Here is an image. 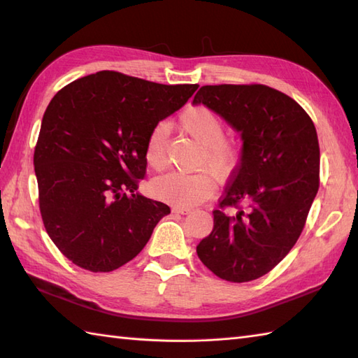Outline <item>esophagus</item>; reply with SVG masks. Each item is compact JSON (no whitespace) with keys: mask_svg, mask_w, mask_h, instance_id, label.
I'll list each match as a JSON object with an SVG mask.
<instances>
[{"mask_svg":"<svg viewBox=\"0 0 358 358\" xmlns=\"http://www.w3.org/2000/svg\"><path fill=\"white\" fill-rule=\"evenodd\" d=\"M192 209L191 208H183V206H175L172 208V212H175V214H189Z\"/></svg>","mask_w":358,"mask_h":358,"instance_id":"1","label":"esophagus"}]
</instances>
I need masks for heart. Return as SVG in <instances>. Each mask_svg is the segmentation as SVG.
<instances>
[{"label": "heart", "mask_w": 358, "mask_h": 358, "mask_svg": "<svg viewBox=\"0 0 358 358\" xmlns=\"http://www.w3.org/2000/svg\"><path fill=\"white\" fill-rule=\"evenodd\" d=\"M178 126L203 146L200 166L206 167L217 178L229 177L241 159V144L224 136V121L206 106H189L180 113ZM166 124H157L148 135L144 159L154 171L163 169L166 163ZM214 192V178L209 172L178 173L171 172L152 183L157 199L178 206H194L209 199Z\"/></svg>", "instance_id": "obj_1"}]
</instances>
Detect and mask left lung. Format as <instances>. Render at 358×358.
Segmentation results:
<instances>
[{"label": "left lung", "mask_w": 358, "mask_h": 358, "mask_svg": "<svg viewBox=\"0 0 358 358\" xmlns=\"http://www.w3.org/2000/svg\"><path fill=\"white\" fill-rule=\"evenodd\" d=\"M200 103L241 132L243 152L196 254L217 277L246 283L275 268L303 232L320 186L317 131L299 103L264 85L203 86Z\"/></svg>", "instance_id": "8db88e82"}]
</instances>
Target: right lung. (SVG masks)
I'll list each match as a JSON object with an SVG mask.
<instances>
[{
	"mask_svg": "<svg viewBox=\"0 0 358 358\" xmlns=\"http://www.w3.org/2000/svg\"><path fill=\"white\" fill-rule=\"evenodd\" d=\"M196 89L101 71L50 100L34 152L38 203L45 232L78 268H121L171 214L167 204L135 192L146 175L144 146L158 121Z\"/></svg>",
	"mask_w": 358,
	"mask_h": 358,
	"instance_id": "obj_1",
	"label": "right lung"
}]
</instances>
